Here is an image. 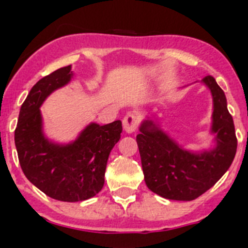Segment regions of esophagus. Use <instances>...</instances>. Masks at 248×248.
I'll list each match as a JSON object with an SVG mask.
<instances>
[{
  "label": "esophagus",
  "instance_id": "obj_1",
  "mask_svg": "<svg viewBox=\"0 0 248 248\" xmlns=\"http://www.w3.org/2000/svg\"><path fill=\"white\" fill-rule=\"evenodd\" d=\"M139 124V117L135 113H127L124 118V130L126 133H133Z\"/></svg>",
  "mask_w": 248,
  "mask_h": 248
}]
</instances>
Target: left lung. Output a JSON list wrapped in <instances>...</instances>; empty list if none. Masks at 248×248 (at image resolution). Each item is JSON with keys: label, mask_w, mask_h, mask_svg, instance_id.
Here are the masks:
<instances>
[{"label": "left lung", "mask_w": 248, "mask_h": 248, "mask_svg": "<svg viewBox=\"0 0 248 248\" xmlns=\"http://www.w3.org/2000/svg\"><path fill=\"white\" fill-rule=\"evenodd\" d=\"M199 82L208 88L212 97L210 147L186 148L163 130L157 115H147L140 124L136 141L145 182L152 192L163 199H197L225 175L236 155L237 140L225 92L212 76Z\"/></svg>", "instance_id": "8db88e82"}]
</instances>
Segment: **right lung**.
Masks as SVG:
<instances>
[{"label":"right lung","instance_id":"1","mask_svg":"<svg viewBox=\"0 0 248 248\" xmlns=\"http://www.w3.org/2000/svg\"><path fill=\"white\" fill-rule=\"evenodd\" d=\"M73 76L70 64L41 78L22 103L15 131L18 161L27 180L51 199L63 202L85 201L100 192L109 152L122 132L117 120L103 126L90 122L68 142L47 137L41 106Z\"/></svg>","mask_w":248,"mask_h":248}]
</instances>
